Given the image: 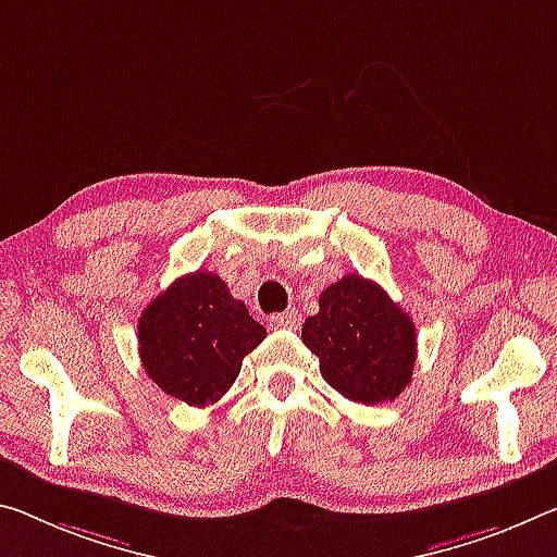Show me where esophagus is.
<instances>
[{
  "mask_svg": "<svg viewBox=\"0 0 557 557\" xmlns=\"http://www.w3.org/2000/svg\"><path fill=\"white\" fill-rule=\"evenodd\" d=\"M270 324L275 326V330H297V326H299V314L295 310H287V312L272 317Z\"/></svg>",
  "mask_w": 557,
  "mask_h": 557,
  "instance_id": "esophagus-1",
  "label": "esophagus"
}]
</instances>
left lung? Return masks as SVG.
Listing matches in <instances>:
<instances>
[{
  "label": "left lung",
  "instance_id": "1",
  "mask_svg": "<svg viewBox=\"0 0 557 557\" xmlns=\"http://www.w3.org/2000/svg\"><path fill=\"white\" fill-rule=\"evenodd\" d=\"M302 342L320 357L324 382L361 404L394 401L411 384L417 326L376 282L347 275L320 295Z\"/></svg>",
  "mask_w": 557,
  "mask_h": 557
}]
</instances>
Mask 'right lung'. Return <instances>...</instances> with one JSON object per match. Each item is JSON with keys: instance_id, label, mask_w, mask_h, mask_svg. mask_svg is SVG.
<instances>
[{"instance_id": "obj_1", "label": "right lung", "mask_w": 557, "mask_h": 557, "mask_svg": "<svg viewBox=\"0 0 557 557\" xmlns=\"http://www.w3.org/2000/svg\"><path fill=\"white\" fill-rule=\"evenodd\" d=\"M264 326L213 272L173 282L138 320V355L165 394L190 406L215 404L240 374Z\"/></svg>"}]
</instances>
